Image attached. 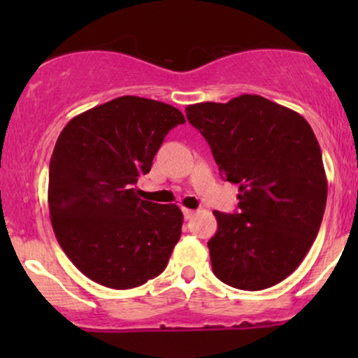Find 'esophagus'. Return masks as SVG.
Segmentation results:
<instances>
[{"label": "esophagus", "mask_w": 358, "mask_h": 358, "mask_svg": "<svg viewBox=\"0 0 358 358\" xmlns=\"http://www.w3.org/2000/svg\"><path fill=\"white\" fill-rule=\"evenodd\" d=\"M183 215H185V219H192L193 215H195V212L193 210H190V208H183Z\"/></svg>", "instance_id": "34e87169"}]
</instances>
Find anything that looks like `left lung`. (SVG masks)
Returning <instances> with one entry per match:
<instances>
[{
  "instance_id": "8db88e82",
  "label": "left lung",
  "mask_w": 358,
  "mask_h": 358,
  "mask_svg": "<svg viewBox=\"0 0 358 358\" xmlns=\"http://www.w3.org/2000/svg\"><path fill=\"white\" fill-rule=\"evenodd\" d=\"M220 175L239 185V210L213 212V274L261 291L289 276L310 250L327 205L322 150L306 119L261 96L188 106Z\"/></svg>"
}]
</instances>
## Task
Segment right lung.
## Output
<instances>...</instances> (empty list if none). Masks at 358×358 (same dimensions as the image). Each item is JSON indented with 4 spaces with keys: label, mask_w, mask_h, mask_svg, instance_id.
Here are the masks:
<instances>
[{
    "label": "right lung",
    "mask_w": 358,
    "mask_h": 358,
    "mask_svg": "<svg viewBox=\"0 0 358 358\" xmlns=\"http://www.w3.org/2000/svg\"><path fill=\"white\" fill-rule=\"evenodd\" d=\"M165 102L122 96L69 121L48 170V208L60 248L77 269L113 289L165 271L182 236L176 205L141 200L134 185L170 129L183 124Z\"/></svg>",
    "instance_id": "1"
}]
</instances>
